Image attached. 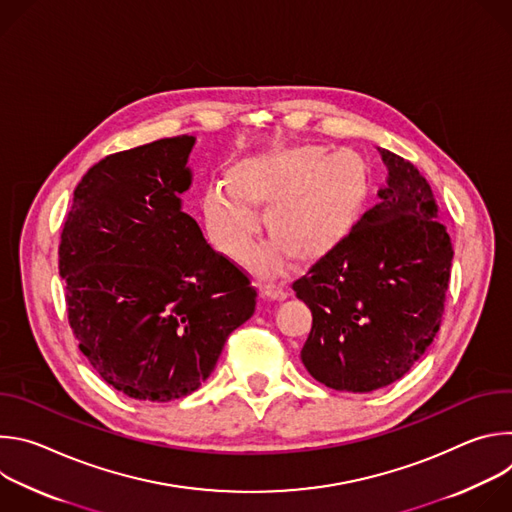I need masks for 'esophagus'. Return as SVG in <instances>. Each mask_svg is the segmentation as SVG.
Instances as JSON below:
<instances>
[{
  "instance_id": "1",
  "label": "esophagus",
  "mask_w": 512,
  "mask_h": 512,
  "mask_svg": "<svg viewBox=\"0 0 512 512\" xmlns=\"http://www.w3.org/2000/svg\"><path fill=\"white\" fill-rule=\"evenodd\" d=\"M259 294L267 300H273V302H283L287 298V291L281 285H275V283H261Z\"/></svg>"
}]
</instances>
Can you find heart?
<instances>
[{
	"label": "heart",
	"mask_w": 512,
	"mask_h": 512,
	"mask_svg": "<svg viewBox=\"0 0 512 512\" xmlns=\"http://www.w3.org/2000/svg\"><path fill=\"white\" fill-rule=\"evenodd\" d=\"M225 182L208 188L202 202L210 241L229 259H243L258 228L254 210L265 207L272 241L248 252L247 265L277 275L294 257L314 265L342 245L367 202L371 174L356 150L300 143L239 158Z\"/></svg>",
	"instance_id": "heart-1"
}]
</instances>
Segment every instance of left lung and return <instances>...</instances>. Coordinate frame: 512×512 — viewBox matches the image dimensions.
<instances>
[{"instance_id":"obj_1","label":"left lung","mask_w":512,"mask_h":512,"mask_svg":"<svg viewBox=\"0 0 512 512\" xmlns=\"http://www.w3.org/2000/svg\"><path fill=\"white\" fill-rule=\"evenodd\" d=\"M377 150L387 166L381 202L294 283L312 312L304 367L346 393L387 387L423 356L442 324L454 257L427 180L411 162Z\"/></svg>"}]
</instances>
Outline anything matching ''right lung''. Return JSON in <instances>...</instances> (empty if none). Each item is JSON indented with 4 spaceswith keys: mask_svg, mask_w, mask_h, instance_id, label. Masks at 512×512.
<instances>
[{
    "mask_svg": "<svg viewBox=\"0 0 512 512\" xmlns=\"http://www.w3.org/2000/svg\"><path fill=\"white\" fill-rule=\"evenodd\" d=\"M196 137L107 156L75 188L60 235L72 332L93 369L139 401H174L214 371L255 312L247 275L182 210Z\"/></svg>",
    "mask_w": 512,
    "mask_h": 512,
    "instance_id": "add662e5",
    "label": "right lung"
}]
</instances>
